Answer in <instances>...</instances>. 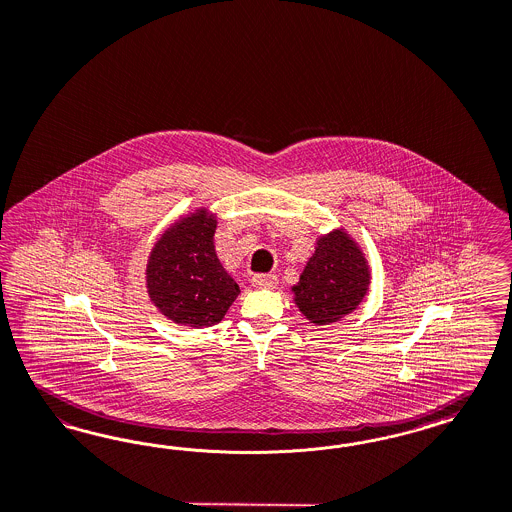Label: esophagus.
Here are the masks:
<instances>
[{
	"mask_svg": "<svg viewBox=\"0 0 512 512\" xmlns=\"http://www.w3.org/2000/svg\"><path fill=\"white\" fill-rule=\"evenodd\" d=\"M253 287H259V289H274L278 285V278L274 274H255L251 278Z\"/></svg>",
	"mask_w": 512,
	"mask_h": 512,
	"instance_id": "34e87169",
	"label": "esophagus"
}]
</instances>
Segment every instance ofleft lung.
Segmentation results:
<instances>
[{
    "label": "left lung",
    "instance_id": "obj_1",
    "mask_svg": "<svg viewBox=\"0 0 512 512\" xmlns=\"http://www.w3.org/2000/svg\"><path fill=\"white\" fill-rule=\"evenodd\" d=\"M371 268L363 251L344 229L319 236L316 251L293 285L295 304L310 323L340 321L365 299Z\"/></svg>",
    "mask_w": 512,
    "mask_h": 512
}]
</instances>
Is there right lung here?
Here are the masks:
<instances>
[{"instance_id":"obj_1","label":"right lung","mask_w":512,"mask_h":512,"mask_svg":"<svg viewBox=\"0 0 512 512\" xmlns=\"http://www.w3.org/2000/svg\"><path fill=\"white\" fill-rule=\"evenodd\" d=\"M215 227V217L200 208L166 230L149 255L147 293L179 325L212 327L240 295L217 259Z\"/></svg>"}]
</instances>
